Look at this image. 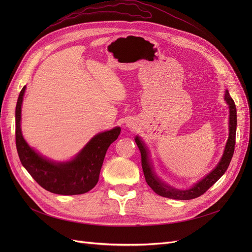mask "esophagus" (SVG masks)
Segmentation results:
<instances>
[{
  "mask_svg": "<svg viewBox=\"0 0 252 252\" xmlns=\"http://www.w3.org/2000/svg\"><path fill=\"white\" fill-rule=\"evenodd\" d=\"M126 126H127V127H129V128H134V125L131 124V123H129V122H128V123H126Z\"/></svg>",
  "mask_w": 252,
  "mask_h": 252,
  "instance_id": "1",
  "label": "esophagus"
}]
</instances>
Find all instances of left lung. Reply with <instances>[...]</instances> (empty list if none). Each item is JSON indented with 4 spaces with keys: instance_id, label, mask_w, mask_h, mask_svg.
<instances>
[{
    "instance_id": "1",
    "label": "left lung",
    "mask_w": 252,
    "mask_h": 252,
    "mask_svg": "<svg viewBox=\"0 0 252 252\" xmlns=\"http://www.w3.org/2000/svg\"><path fill=\"white\" fill-rule=\"evenodd\" d=\"M224 101L229 106V137L224 146V150L218 165L206 175L203 179L198 181L196 184L189 189H177L171 187L170 185L164 183L160 180L154 170V166L152 164L150 151L147 148L146 144L139 137H135V142L141 152L142 157V168L144 171L145 180L150 186V188L158 195L162 197L170 198V199L177 200H190L194 198L199 197L204 194L213 185L219 181V179L226 173V170L231 162V159L234 154L235 149V139H236V127H237V111L234 100L231 98L229 91L226 89L224 91Z\"/></svg>"
}]
</instances>
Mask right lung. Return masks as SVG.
<instances>
[{
	"label": "right lung",
	"mask_w": 252,
	"mask_h": 252,
	"mask_svg": "<svg viewBox=\"0 0 252 252\" xmlns=\"http://www.w3.org/2000/svg\"><path fill=\"white\" fill-rule=\"evenodd\" d=\"M26 86L20 92L15 110L16 148L19 159L39 186L59 195H78L94 188L104 157L122 128L115 126L93 137L68 161H54L36 152L26 143L21 131V107Z\"/></svg>",
	"instance_id": "1"
}]
</instances>
